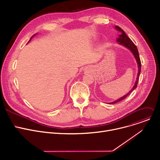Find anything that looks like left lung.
Listing matches in <instances>:
<instances>
[{
    "label": "left lung",
    "mask_w": 160,
    "mask_h": 160,
    "mask_svg": "<svg viewBox=\"0 0 160 160\" xmlns=\"http://www.w3.org/2000/svg\"><path fill=\"white\" fill-rule=\"evenodd\" d=\"M115 28L121 32V35H119L118 38H117L116 39V41L119 42V44H121V45H123V46H125V48H128L129 49H130L131 51V52H132V54L134 55L136 60V62H137V63H138V74H137V78H136V81L134 83V86H133V88L131 89V90L127 93L125 95H124L123 97H121L120 98L118 99L115 100L114 102H112L110 103H116L117 102H120L121 100L125 99L127 96L129 95L132 91H133L136 88H137V85H138V80H139V77H140V72H141V67H142V64H141V60H140V55H139V52H138V50L137 49V47L136 46V45L133 43V42L129 38V37H127V35L125 34V33L124 32V31L120 28L119 26H116Z\"/></svg>",
    "instance_id": "8db88e82"
}]
</instances>
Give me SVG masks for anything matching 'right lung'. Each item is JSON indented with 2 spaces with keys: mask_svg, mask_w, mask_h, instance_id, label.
I'll list each match as a JSON object with an SVG mask.
<instances>
[{
  "mask_svg": "<svg viewBox=\"0 0 160 160\" xmlns=\"http://www.w3.org/2000/svg\"><path fill=\"white\" fill-rule=\"evenodd\" d=\"M34 36H35V35H33V36H32V37H31V38H30V40H29V41H30V40H31V38H32V37H34Z\"/></svg>",
  "mask_w": 160,
  "mask_h": 160,
  "instance_id": "1",
  "label": "right lung"
}]
</instances>
